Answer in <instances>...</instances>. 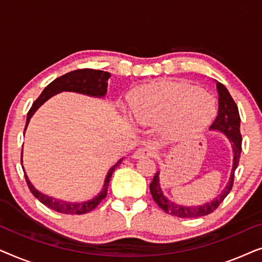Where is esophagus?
<instances>
[{"mask_svg":"<svg viewBox=\"0 0 262 262\" xmlns=\"http://www.w3.org/2000/svg\"><path fill=\"white\" fill-rule=\"evenodd\" d=\"M152 150L150 148H146V146H144V148H138L136 151L134 152V155H132V157L134 159H143V157H151L152 156Z\"/></svg>","mask_w":262,"mask_h":262,"instance_id":"1","label":"esophagus"}]
</instances>
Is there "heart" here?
Returning a JSON list of instances; mask_svg holds the SVG:
<instances>
[{"mask_svg": "<svg viewBox=\"0 0 262 262\" xmlns=\"http://www.w3.org/2000/svg\"><path fill=\"white\" fill-rule=\"evenodd\" d=\"M132 116L143 125L163 123L170 135L209 124L216 114L211 94L185 82L161 81L142 85L130 95Z\"/></svg>", "mask_w": 262, "mask_h": 262, "instance_id": "heart-1", "label": "heart"}]
</instances>
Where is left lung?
Returning <instances> with one entry per match:
<instances>
[{"label": "left lung", "mask_w": 262, "mask_h": 262, "mask_svg": "<svg viewBox=\"0 0 262 262\" xmlns=\"http://www.w3.org/2000/svg\"><path fill=\"white\" fill-rule=\"evenodd\" d=\"M217 92H218V114L216 119L211 125V130H217L224 134L229 138V141L232 144V150H234V166H232L230 180H229L227 187L222 192V194L213 200V202L204 204L200 206H182L178 204L171 203L163 195L162 189L160 186V173L157 171L154 177L151 184H150V192H151L152 199L155 200L157 205L161 209L166 211L167 213L173 214L181 218H194L206 216L213 212L218 206L221 205L222 202L225 199V196L231 191L232 185H234L235 170L238 166L239 156H241L242 150V136L239 132V113L238 108L234 99L231 98L230 93L223 84L217 82Z\"/></svg>", "instance_id": "obj_1"}]
</instances>
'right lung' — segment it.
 <instances>
[{"mask_svg": "<svg viewBox=\"0 0 262 262\" xmlns=\"http://www.w3.org/2000/svg\"><path fill=\"white\" fill-rule=\"evenodd\" d=\"M111 74L107 73V71L94 70V69H80V70L70 71V73L63 75V76L56 78L55 81H52L51 83H50L48 87L42 91L41 94L39 95V98L35 100L30 111H28L25 130H26L27 125L30 123L31 117L33 116L35 111H37L39 107L46 101V100L57 94V93L67 91V92L82 93V94H87L92 96H99V98L105 96V94L107 93V84H108L107 83V80H108ZM120 162L121 160L116 164V166H113L110 169L108 174H107L106 177L105 184H103V188L101 193H100L99 195H96L94 199L89 200V202H84V203H67V202H62V200L53 199L52 196L45 195L42 194V193L38 192L37 189L32 186L26 174H25V179H26L27 186L28 188H30L32 194H33L39 202L44 204L45 206H48L53 211H57V212H60V213L82 214L94 210L95 207L99 205L100 202L106 198L111 178H112V174L114 169H116V167L119 166ZM21 163H23V157H21Z\"/></svg>", "mask_w": 262, "mask_h": 262, "instance_id": "right-lung-1", "label": "right lung"}]
</instances>
